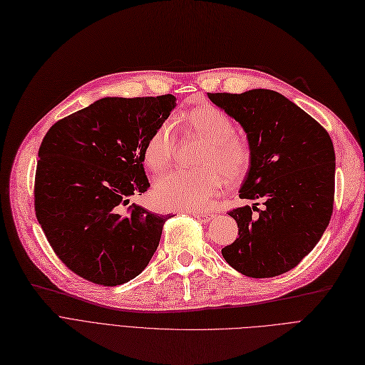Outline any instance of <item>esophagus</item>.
<instances>
[{
	"label": "esophagus",
	"instance_id": "34e87169",
	"mask_svg": "<svg viewBox=\"0 0 365 365\" xmlns=\"http://www.w3.org/2000/svg\"><path fill=\"white\" fill-rule=\"evenodd\" d=\"M189 215H192L194 217L202 220V222H209L210 219H213V215L212 213H207V212H200V210H192L189 212Z\"/></svg>",
	"mask_w": 365,
	"mask_h": 365
}]
</instances>
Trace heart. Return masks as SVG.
Instances as JSON below:
<instances>
[{
	"label": "heart",
	"instance_id": "obj_1",
	"mask_svg": "<svg viewBox=\"0 0 365 365\" xmlns=\"http://www.w3.org/2000/svg\"><path fill=\"white\" fill-rule=\"evenodd\" d=\"M179 128L207 141L198 164L201 170H176L155 183V201L168 210H202L225 185L243 179L252 163V152L245 140L235 135L232 119L220 108L205 104L176 118ZM178 153L176 130L164 120L148 137L143 158L153 173L165 171Z\"/></svg>",
	"mask_w": 365,
	"mask_h": 365
}]
</instances>
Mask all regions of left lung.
<instances>
[{
	"instance_id": "obj_1",
	"label": "left lung",
	"mask_w": 365,
	"mask_h": 365,
	"mask_svg": "<svg viewBox=\"0 0 365 365\" xmlns=\"http://www.w3.org/2000/svg\"><path fill=\"white\" fill-rule=\"evenodd\" d=\"M247 133L252 163L240 198L262 201L228 212L239 239L222 257L247 277L265 279L297 267L318 245L334 205L336 155L329 134L276 91L207 92Z\"/></svg>"
}]
</instances>
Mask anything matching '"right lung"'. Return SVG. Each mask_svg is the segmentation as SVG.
<instances>
[{
  "label": "right lung",
  "mask_w": 365,
  "mask_h": 365,
  "mask_svg": "<svg viewBox=\"0 0 365 365\" xmlns=\"http://www.w3.org/2000/svg\"><path fill=\"white\" fill-rule=\"evenodd\" d=\"M174 106L171 93L108 97L46 133L34 180L36 216L56 257L77 276L116 287L153 257L171 216L126 204L150 186L143 148Z\"/></svg>",
  "instance_id": "1"
}]
</instances>
